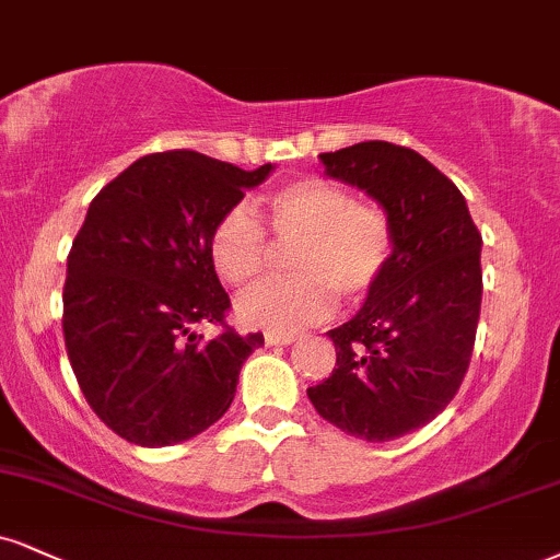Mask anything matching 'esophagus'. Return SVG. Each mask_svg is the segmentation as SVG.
<instances>
[{
  "label": "esophagus",
  "instance_id": "34e87169",
  "mask_svg": "<svg viewBox=\"0 0 560 560\" xmlns=\"http://www.w3.org/2000/svg\"><path fill=\"white\" fill-rule=\"evenodd\" d=\"M298 334H281V331H266V345H292L298 341Z\"/></svg>",
  "mask_w": 560,
  "mask_h": 560
}]
</instances>
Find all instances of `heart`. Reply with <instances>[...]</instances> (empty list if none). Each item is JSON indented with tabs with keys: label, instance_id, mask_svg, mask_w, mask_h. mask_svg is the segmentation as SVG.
Masks as SVG:
<instances>
[{
	"label": "heart",
	"instance_id": "obj_1",
	"mask_svg": "<svg viewBox=\"0 0 560 560\" xmlns=\"http://www.w3.org/2000/svg\"><path fill=\"white\" fill-rule=\"evenodd\" d=\"M268 226L276 242L294 245V276L266 279L240 294L245 323L271 331H298L331 313L336 294L362 302L378 289L394 258V232L378 206L362 203L347 187L323 177H302L268 200ZM215 271L229 284H247L271 260V237L253 206L221 213L211 232Z\"/></svg>",
	"mask_w": 560,
	"mask_h": 560
}]
</instances>
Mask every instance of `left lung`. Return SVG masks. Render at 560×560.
Here are the masks:
<instances>
[{"label":"left lung","instance_id":"1","mask_svg":"<svg viewBox=\"0 0 560 560\" xmlns=\"http://www.w3.org/2000/svg\"><path fill=\"white\" fill-rule=\"evenodd\" d=\"M328 177L378 200L394 232L383 281L345 326L331 328L336 368L307 396L315 412L362 441H394L435 420L472 360L482 300L467 200L412 148L368 140L320 153Z\"/></svg>","mask_w":560,"mask_h":560}]
</instances>
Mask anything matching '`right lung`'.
<instances>
[{
    "instance_id": "1",
    "label": "right lung",
    "mask_w": 560,
    "mask_h": 560,
    "mask_svg": "<svg viewBox=\"0 0 560 560\" xmlns=\"http://www.w3.org/2000/svg\"><path fill=\"white\" fill-rule=\"evenodd\" d=\"M271 172L198 151L138 159L101 187L67 255L62 331L88 407L138 446H172L211 428L262 334L226 326L211 232ZM213 322L206 340L195 325Z\"/></svg>"
}]
</instances>
